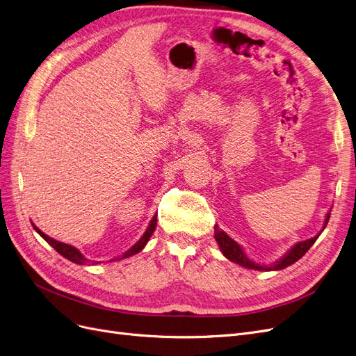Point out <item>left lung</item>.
<instances>
[{
  "label": "left lung",
  "instance_id": "left-lung-1",
  "mask_svg": "<svg viewBox=\"0 0 356 356\" xmlns=\"http://www.w3.org/2000/svg\"><path fill=\"white\" fill-rule=\"evenodd\" d=\"M328 218H330V214H327V217H325L323 230H324L325 226H327ZM323 230H321V232H323ZM214 232H216V233H214V234H216V241H217V243H218V246H220V249H221L222 255H225L227 259L236 262V264H239V266L245 267V268H252V270H258V271H262V270H266V271L283 270V268H286V267H289V266H292L293 262H296L298 259H300L302 257H304V255L308 252V249L315 243V241H317L318 236L321 234V233H318L317 236H314V238H311V239H308V241L298 242V243L291 249V251H289L280 261L275 262L274 266L264 267V266L255 264V262H252L251 259H248L246 254L243 252V249H242L238 243H236V242L230 238L229 234H226L225 232H222L218 226L214 227Z\"/></svg>",
  "mask_w": 356,
  "mask_h": 356
}]
</instances>
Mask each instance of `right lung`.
Wrapping results in <instances>:
<instances>
[{"instance_id": "obj_1", "label": "right lung", "mask_w": 356, "mask_h": 356, "mask_svg": "<svg viewBox=\"0 0 356 356\" xmlns=\"http://www.w3.org/2000/svg\"><path fill=\"white\" fill-rule=\"evenodd\" d=\"M155 227H156V216H154V218L151 220V222H149V226H148V229H147V232L143 233V236L142 238L131 246L129 251H126L120 258H114V259H111V261H117V259H123V258H127V257H131V255H135V254H138V252H140L142 249L145 248V245L148 243V241H149V238L152 236V233H154V230H155ZM33 229L42 236V238L56 249V251L60 254V255H63L64 258H67L69 261H72V262H74V264H81V266H83V264H86V262L89 261V259H86L81 252L77 251V249L74 248V246H72V245H67V243H63V242H58V241H56V239H52V238H49V236H47L45 233H42L41 230H39L35 225H33Z\"/></svg>"}]
</instances>
